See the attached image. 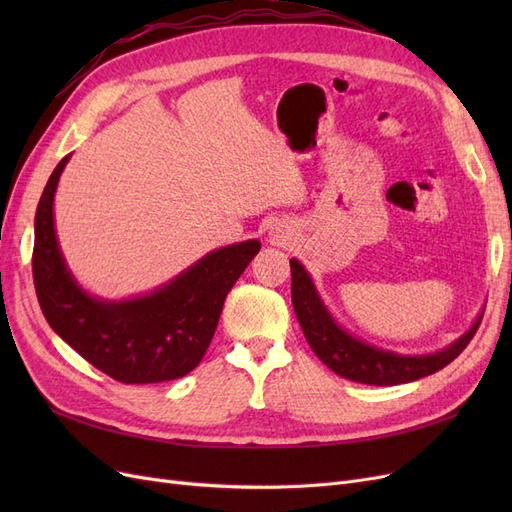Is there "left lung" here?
Listing matches in <instances>:
<instances>
[{
    "mask_svg": "<svg viewBox=\"0 0 512 512\" xmlns=\"http://www.w3.org/2000/svg\"><path fill=\"white\" fill-rule=\"evenodd\" d=\"M292 273V307L299 318L307 344L312 346L318 359L333 369L337 376L361 384L393 386L406 384L429 374H436L442 367L463 352L474 337L483 312L476 316L466 333H461L455 342L425 354H404L386 350L365 342L339 324L329 307L324 305L320 292L312 280V275L297 258H290Z\"/></svg>",
    "mask_w": 512,
    "mask_h": 512,
    "instance_id": "1",
    "label": "left lung"
}]
</instances>
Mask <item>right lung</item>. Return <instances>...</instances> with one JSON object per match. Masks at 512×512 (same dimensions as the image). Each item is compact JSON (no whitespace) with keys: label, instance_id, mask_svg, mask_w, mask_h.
<instances>
[{"label":"right lung","instance_id":"right-lung-1","mask_svg":"<svg viewBox=\"0 0 512 512\" xmlns=\"http://www.w3.org/2000/svg\"><path fill=\"white\" fill-rule=\"evenodd\" d=\"M72 153L46 181L34 220V284L51 329L85 361L126 384L183 378L203 359L226 294L258 254L256 239L211 250L173 280L128 299L91 294L70 271L55 230V192Z\"/></svg>","mask_w":512,"mask_h":512}]
</instances>
